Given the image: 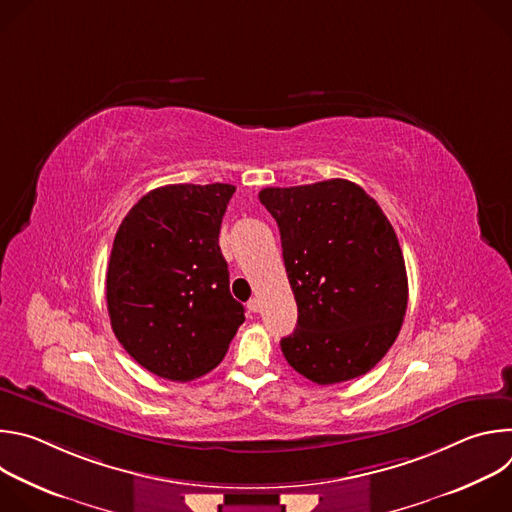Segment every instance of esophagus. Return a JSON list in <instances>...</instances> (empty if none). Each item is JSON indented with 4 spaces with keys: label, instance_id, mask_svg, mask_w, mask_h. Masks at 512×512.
<instances>
[{
    "label": "esophagus",
    "instance_id": "esophagus-1",
    "mask_svg": "<svg viewBox=\"0 0 512 512\" xmlns=\"http://www.w3.org/2000/svg\"><path fill=\"white\" fill-rule=\"evenodd\" d=\"M247 308L253 312V314H257V312H261V300L259 298H253V300H249V304H247Z\"/></svg>",
    "mask_w": 512,
    "mask_h": 512
}]
</instances>
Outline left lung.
Listing matches in <instances>:
<instances>
[{"label": "left lung", "instance_id": "obj_1", "mask_svg": "<svg viewBox=\"0 0 512 512\" xmlns=\"http://www.w3.org/2000/svg\"><path fill=\"white\" fill-rule=\"evenodd\" d=\"M259 200L279 227L298 304V326L281 338L289 367L318 385L369 373L407 310L405 259L389 218L342 178L263 188Z\"/></svg>", "mask_w": 512, "mask_h": 512}]
</instances>
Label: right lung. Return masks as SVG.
Segmentation results:
<instances>
[{
  "label": "right lung",
  "mask_w": 512,
  "mask_h": 512,
  "mask_svg": "<svg viewBox=\"0 0 512 512\" xmlns=\"http://www.w3.org/2000/svg\"><path fill=\"white\" fill-rule=\"evenodd\" d=\"M235 186L170 184L121 221L107 310L121 346L150 373L186 383L212 371L245 322L218 233Z\"/></svg>",
  "instance_id": "add662e5"
}]
</instances>
